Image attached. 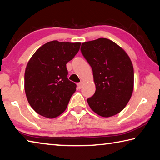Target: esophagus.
Segmentation results:
<instances>
[{
  "label": "esophagus",
  "instance_id": "esophagus-1",
  "mask_svg": "<svg viewBox=\"0 0 160 160\" xmlns=\"http://www.w3.org/2000/svg\"><path fill=\"white\" fill-rule=\"evenodd\" d=\"M82 84H83V82H78V83L77 84V85H78V88H79V89H81V88H82Z\"/></svg>",
  "mask_w": 160,
  "mask_h": 160
}]
</instances>
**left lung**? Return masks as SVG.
Listing matches in <instances>:
<instances>
[{"label":"left lung","instance_id":"1","mask_svg":"<svg viewBox=\"0 0 160 160\" xmlns=\"http://www.w3.org/2000/svg\"><path fill=\"white\" fill-rule=\"evenodd\" d=\"M80 51L92 67L96 86L95 93L88 99L89 106L103 117L117 114L133 90V67L128 54L106 38L82 43Z\"/></svg>","mask_w":160,"mask_h":160}]
</instances>
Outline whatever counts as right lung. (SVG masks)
<instances>
[{
	"label": "right lung",
	"mask_w": 160,
	"mask_h": 160,
	"mask_svg": "<svg viewBox=\"0 0 160 160\" xmlns=\"http://www.w3.org/2000/svg\"><path fill=\"white\" fill-rule=\"evenodd\" d=\"M81 43L52 41L36 51L27 65L25 90L32 109L47 118H56L66 109L76 84L68 80L66 63Z\"/></svg>",
	"instance_id": "1"
}]
</instances>
